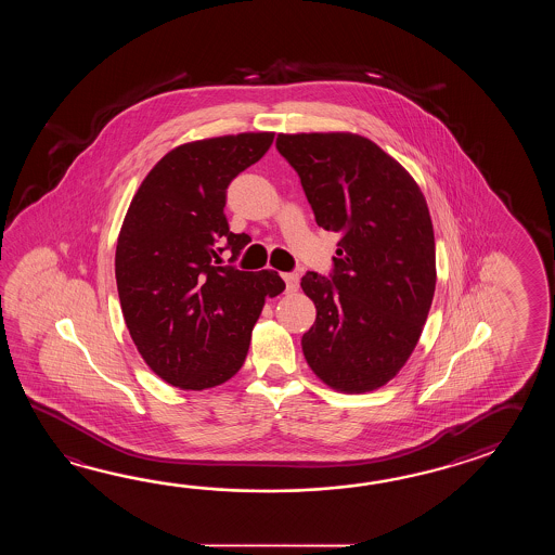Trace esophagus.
<instances>
[{
    "instance_id": "1",
    "label": "esophagus",
    "mask_w": 555,
    "mask_h": 555,
    "mask_svg": "<svg viewBox=\"0 0 555 555\" xmlns=\"http://www.w3.org/2000/svg\"><path fill=\"white\" fill-rule=\"evenodd\" d=\"M283 282L287 285V289L289 292H295L297 289V285H299V275L295 272L282 273Z\"/></svg>"
}]
</instances>
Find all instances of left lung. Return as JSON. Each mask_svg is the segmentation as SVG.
Here are the masks:
<instances>
[{
	"mask_svg": "<svg viewBox=\"0 0 555 555\" xmlns=\"http://www.w3.org/2000/svg\"><path fill=\"white\" fill-rule=\"evenodd\" d=\"M323 230L341 234L333 272L301 287L318 318L301 337L307 365L331 389L387 385L418 343L437 251L425 196L392 156L351 132L278 134Z\"/></svg>",
	"mask_w": 555,
	"mask_h": 555,
	"instance_id": "8db88e82",
	"label": "left lung"
}]
</instances>
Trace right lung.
Wrapping results in <instances>:
<instances>
[{"mask_svg": "<svg viewBox=\"0 0 555 555\" xmlns=\"http://www.w3.org/2000/svg\"><path fill=\"white\" fill-rule=\"evenodd\" d=\"M273 132L186 142L142 180L118 234V299L144 363L168 385L212 389L234 377L268 297L285 289L278 272L220 266L236 260L248 234L225 220V190L272 146Z\"/></svg>", "mask_w": 555, "mask_h": 555, "instance_id": "obj_1", "label": "right lung"}]
</instances>
